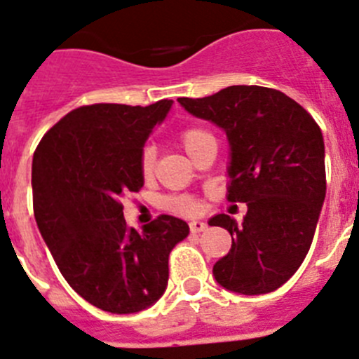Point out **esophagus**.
<instances>
[{"mask_svg": "<svg viewBox=\"0 0 359 359\" xmlns=\"http://www.w3.org/2000/svg\"><path fill=\"white\" fill-rule=\"evenodd\" d=\"M206 229V222H203V220H192L190 222V231L192 233H201Z\"/></svg>", "mask_w": 359, "mask_h": 359, "instance_id": "34e87169", "label": "esophagus"}]
</instances>
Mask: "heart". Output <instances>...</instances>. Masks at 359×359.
Wrapping results in <instances>:
<instances>
[{
    "label": "heart",
    "instance_id": "heart-1",
    "mask_svg": "<svg viewBox=\"0 0 359 359\" xmlns=\"http://www.w3.org/2000/svg\"><path fill=\"white\" fill-rule=\"evenodd\" d=\"M182 144L185 147L187 154H192L194 151L199 149V147L206 146V144H215V139H213V135L210 133L208 130L199 126L189 128L182 133ZM154 158H156V151H154L153 146H147L146 149L142 151V160H140V165H142V172L146 176H149L151 170L154 167ZM174 210L182 213H197L199 212V203L190 201V199H177L174 201Z\"/></svg>",
    "mask_w": 359,
    "mask_h": 359
}]
</instances>
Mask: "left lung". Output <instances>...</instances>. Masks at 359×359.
<instances>
[{"label":"left lung","instance_id":"left-lung-1","mask_svg":"<svg viewBox=\"0 0 359 359\" xmlns=\"http://www.w3.org/2000/svg\"><path fill=\"white\" fill-rule=\"evenodd\" d=\"M177 103L224 131L228 199L248 205L240 224L226 213L208 220L231 235V249L213 265V278L242 295L278 290L306 258L324 205L320 128L287 94L258 85H233Z\"/></svg>","mask_w":359,"mask_h":359}]
</instances>
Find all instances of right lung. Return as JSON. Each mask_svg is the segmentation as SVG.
<instances>
[{
	"label": "right lung",
	"instance_id": "1",
	"mask_svg": "<svg viewBox=\"0 0 359 359\" xmlns=\"http://www.w3.org/2000/svg\"><path fill=\"white\" fill-rule=\"evenodd\" d=\"M172 103L76 108L35 149L39 231L72 290L103 311L128 315L153 306L167 288L170 251L189 235V224L172 215L139 233L126 224L121 205L144 187V146Z\"/></svg>",
	"mask_w": 359,
	"mask_h": 359
}]
</instances>
